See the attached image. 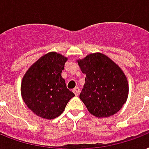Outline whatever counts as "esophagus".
Masks as SVG:
<instances>
[{"mask_svg": "<svg viewBox=\"0 0 149 149\" xmlns=\"http://www.w3.org/2000/svg\"><path fill=\"white\" fill-rule=\"evenodd\" d=\"M73 93H74V95H75L76 96H78V95H79V93H80V89H79V88H74L73 89Z\"/></svg>", "mask_w": 149, "mask_h": 149, "instance_id": "34e87169", "label": "esophagus"}]
</instances>
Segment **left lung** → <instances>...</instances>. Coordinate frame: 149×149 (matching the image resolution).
<instances>
[{
    "instance_id": "1",
    "label": "left lung",
    "mask_w": 149,
    "mask_h": 149,
    "mask_svg": "<svg viewBox=\"0 0 149 149\" xmlns=\"http://www.w3.org/2000/svg\"><path fill=\"white\" fill-rule=\"evenodd\" d=\"M85 83L79 98L91 114L107 117L121 109L128 97L129 86L122 69L101 53L77 60Z\"/></svg>"
}]
</instances>
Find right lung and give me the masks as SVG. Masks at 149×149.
<instances>
[{"mask_svg":"<svg viewBox=\"0 0 149 149\" xmlns=\"http://www.w3.org/2000/svg\"><path fill=\"white\" fill-rule=\"evenodd\" d=\"M68 57L49 52L31 65L21 83V95L28 108L41 118L52 120L64 112L74 96L67 88L62 70Z\"/></svg>","mask_w":149,"mask_h":149,"instance_id":"obj_1","label":"right lung"}]
</instances>
